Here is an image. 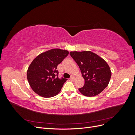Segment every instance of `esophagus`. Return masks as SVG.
<instances>
[{
  "instance_id": "1",
  "label": "esophagus",
  "mask_w": 135,
  "mask_h": 135,
  "mask_svg": "<svg viewBox=\"0 0 135 135\" xmlns=\"http://www.w3.org/2000/svg\"><path fill=\"white\" fill-rule=\"evenodd\" d=\"M70 79L71 80H74V79H75V76H71V77H70Z\"/></svg>"
}]
</instances>
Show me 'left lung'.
<instances>
[{
  "label": "left lung",
  "mask_w": 135,
  "mask_h": 135,
  "mask_svg": "<svg viewBox=\"0 0 135 135\" xmlns=\"http://www.w3.org/2000/svg\"><path fill=\"white\" fill-rule=\"evenodd\" d=\"M70 55L84 79V85L79 88V92L87 97L99 95L108 86L111 78L112 72L107 62L91 51H73Z\"/></svg>",
  "instance_id": "left-lung-1"
}]
</instances>
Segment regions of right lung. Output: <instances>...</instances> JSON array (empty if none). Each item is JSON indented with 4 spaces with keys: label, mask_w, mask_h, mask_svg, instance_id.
<instances>
[{
    "label": "right lung",
    "mask_w": 135,
    "mask_h": 135,
    "mask_svg": "<svg viewBox=\"0 0 135 135\" xmlns=\"http://www.w3.org/2000/svg\"><path fill=\"white\" fill-rule=\"evenodd\" d=\"M66 50L52 49L39 55L32 61L27 71L31 88L40 96L52 97L58 95L67 79L58 78L57 65L68 55Z\"/></svg>",
    "instance_id": "add662e5"
}]
</instances>
